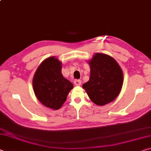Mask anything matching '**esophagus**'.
Wrapping results in <instances>:
<instances>
[{
  "label": "esophagus",
  "instance_id": "obj_1",
  "mask_svg": "<svg viewBox=\"0 0 151 151\" xmlns=\"http://www.w3.org/2000/svg\"><path fill=\"white\" fill-rule=\"evenodd\" d=\"M74 83L76 86H80L81 85V81L80 80H75Z\"/></svg>",
  "mask_w": 151,
  "mask_h": 151
}]
</instances>
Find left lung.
<instances>
[{"label":"left lung","instance_id":"8db88e82","mask_svg":"<svg viewBox=\"0 0 151 151\" xmlns=\"http://www.w3.org/2000/svg\"><path fill=\"white\" fill-rule=\"evenodd\" d=\"M88 64L90 78L83 88L97 105L111 103L118 96L123 84L121 68L113 58L103 53H96Z\"/></svg>","mask_w":151,"mask_h":151}]
</instances>
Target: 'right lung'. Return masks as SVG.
Wrapping results in <instances>:
<instances>
[{
	"label": "right lung",
	"mask_w": 151,
	"mask_h": 151,
	"mask_svg": "<svg viewBox=\"0 0 151 151\" xmlns=\"http://www.w3.org/2000/svg\"><path fill=\"white\" fill-rule=\"evenodd\" d=\"M62 63L55 57L46 58L38 67L32 80L37 98L43 105L59 109L66 100L73 85L61 73Z\"/></svg>",
	"instance_id": "obj_1"
}]
</instances>
